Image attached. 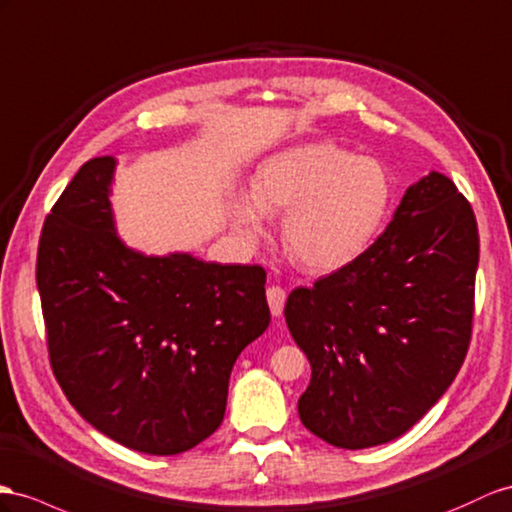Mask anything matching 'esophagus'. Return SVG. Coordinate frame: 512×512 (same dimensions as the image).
Returning <instances> with one entry per match:
<instances>
[{"mask_svg": "<svg viewBox=\"0 0 512 512\" xmlns=\"http://www.w3.org/2000/svg\"><path fill=\"white\" fill-rule=\"evenodd\" d=\"M266 298H268V305H270V313L274 318H279L283 313V307H285V290L279 285H270L266 290Z\"/></svg>", "mask_w": 512, "mask_h": 512, "instance_id": "obj_1", "label": "esophagus"}]
</instances>
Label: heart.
<instances>
[{
	"label": "heart",
	"instance_id": "b5f03b06",
	"mask_svg": "<svg viewBox=\"0 0 512 512\" xmlns=\"http://www.w3.org/2000/svg\"><path fill=\"white\" fill-rule=\"evenodd\" d=\"M253 205H231L248 242L266 235L265 216H283L285 251L298 266L333 272L359 259L381 233L393 201V177L376 157L335 142H309L272 155L251 181Z\"/></svg>",
	"mask_w": 512,
	"mask_h": 512
}]
</instances>
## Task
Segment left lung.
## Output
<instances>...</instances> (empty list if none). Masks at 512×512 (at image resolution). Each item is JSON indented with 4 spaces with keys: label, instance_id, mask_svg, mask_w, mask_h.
Instances as JSON below:
<instances>
[{
    "label": "left lung",
    "instance_id": "left-lung-1",
    "mask_svg": "<svg viewBox=\"0 0 512 512\" xmlns=\"http://www.w3.org/2000/svg\"><path fill=\"white\" fill-rule=\"evenodd\" d=\"M480 238L454 183L430 173L352 264L287 296L311 363L300 422L335 448L404 435L461 370L471 342Z\"/></svg>",
    "mask_w": 512,
    "mask_h": 512
}]
</instances>
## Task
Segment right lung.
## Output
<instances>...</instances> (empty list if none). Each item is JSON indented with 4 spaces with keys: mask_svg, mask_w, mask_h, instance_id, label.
Masks as SVG:
<instances>
[{
    "mask_svg": "<svg viewBox=\"0 0 512 512\" xmlns=\"http://www.w3.org/2000/svg\"><path fill=\"white\" fill-rule=\"evenodd\" d=\"M112 157L88 160L38 240L49 363L103 435L144 454L199 445L225 417L240 352L268 329L266 270L144 257L114 231Z\"/></svg>",
    "mask_w": 512,
    "mask_h": 512,
    "instance_id": "add662e5",
    "label": "right lung"
}]
</instances>
